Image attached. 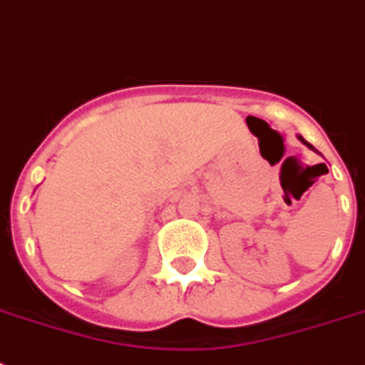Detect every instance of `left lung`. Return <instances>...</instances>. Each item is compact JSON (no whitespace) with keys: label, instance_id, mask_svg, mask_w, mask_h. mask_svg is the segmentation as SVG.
<instances>
[{"label":"left lung","instance_id":"left-lung-1","mask_svg":"<svg viewBox=\"0 0 365 365\" xmlns=\"http://www.w3.org/2000/svg\"><path fill=\"white\" fill-rule=\"evenodd\" d=\"M299 140H301V142H303V143H307V145H309V148L312 149V145H311V143H309V142H305V140H303V138H301V136H299Z\"/></svg>","mask_w":365,"mask_h":365}]
</instances>
